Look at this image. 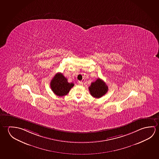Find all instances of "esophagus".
Returning a JSON list of instances; mask_svg holds the SVG:
<instances>
[{
    "mask_svg": "<svg viewBox=\"0 0 159 159\" xmlns=\"http://www.w3.org/2000/svg\"><path fill=\"white\" fill-rule=\"evenodd\" d=\"M78 84L80 85H83V82L82 81H79Z\"/></svg>",
    "mask_w": 159,
    "mask_h": 159,
    "instance_id": "34e87169",
    "label": "esophagus"
}]
</instances>
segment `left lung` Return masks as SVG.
<instances>
[{
	"instance_id": "8db88e82",
	"label": "left lung",
	"mask_w": 159,
	"mask_h": 159,
	"mask_svg": "<svg viewBox=\"0 0 159 159\" xmlns=\"http://www.w3.org/2000/svg\"><path fill=\"white\" fill-rule=\"evenodd\" d=\"M90 93L95 98H100L106 94L108 90V87L104 81L98 78L95 82L91 84L89 87Z\"/></svg>"
}]
</instances>
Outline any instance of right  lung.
Listing matches in <instances>:
<instances>
[{
	"label": "right lung",
	"instance_id": "add662e5",
	"mask_svg": "<svg viewBox=\"0 0 159 159\" xmlns=\"http://www.w3.org/2000/svg\"><path fill=\"white\" fill-rule=\"evenodd\" d=\"M74 85V84L73 83H68V79L60 73L55 74L50 82V87L52 91L59 96L67 95Z\"/></svg>",
	"mask_w": 159,
	"mask_h": 159
}]
</instances>
